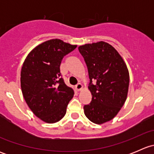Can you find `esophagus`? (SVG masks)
Returning <instances> with one entry per match:
<instances>
[{
  "instance_id": "1",
  "label": "esophagus",
  "mask_w": 154,
  "mask_h": 154,
  "mask_svg": "<svg viewBox=\"0 0 154 154\" xmlns=\"http://www.w3.org/2000/svg\"><path fill=\"white\" fill-rule=\"evenodd\" d=\"M75 88L77 91H80V90L83 88V85H82L81 83H77V84L75 86Z\"/></svg>"
}]
</instances>
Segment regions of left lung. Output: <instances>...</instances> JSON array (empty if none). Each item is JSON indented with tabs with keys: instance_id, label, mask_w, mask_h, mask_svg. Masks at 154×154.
Returning a JSON list of instances; mask_svg holds the SVG:
<instances>
[{
	"instance_id": "left-lung-1",
	"label": "left lung",
	"mask_w": 154,
	"mask_h": 154,
	"mask_svg": "<svg viewBox=\"0 0 154 154\" xmlns=\"http://www.w3.org/2000/svg\"><path fill=\"white\" fill-rule=\"evenodd\" d=\"M88 68L92 95L84 113L91 122L101 125L112 120L125 104L130 75L127 65L111 45L105 42L78 48Z\"/></svg>"
}]
</instances>
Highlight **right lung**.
<instances>
[{
  "label": "right lung",
  "instance_id": "obj_1",
  "mask_svg": "<svg viewBox=\"0 0 154 154\" xmlns=\"http://www.w3.org/2000/svg\"><path fill=\"white\" fill-rule=\"evenodd\" d=\"M76 48L57 38L48 40L32 49L23 63L21 87L24 98L35 116L46 123L61 120L74 96V90L61 77L60 64Z\"/></svg>",
  "mask_w": 154,
  "mask_h": 154
}]
</instances>
